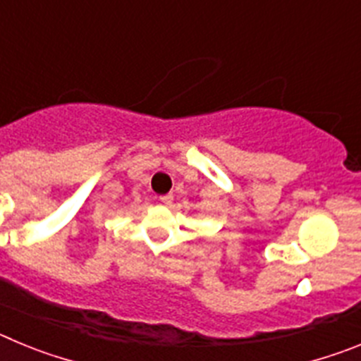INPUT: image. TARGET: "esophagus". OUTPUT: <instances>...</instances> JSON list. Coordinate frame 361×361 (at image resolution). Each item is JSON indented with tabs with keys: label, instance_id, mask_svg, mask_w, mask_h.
<instances>
[{
	"label": "esophagus",
	"instance_id": "34e87169",
	"mask_svg": "<svg viewBox=\"0 0 361 361\" xmlns=\"http://www.w3.org/2000/svg\"><path fill=\"white\" fill-rule=\"evenodd\" d=\"M159 200H161L162 204H166V206H170V204L173 202V195H171V193H168V195H161L159 197Z\"/></svg>",
	"mask_w": 361,
	"mask_h": 361
}]
</instances>
